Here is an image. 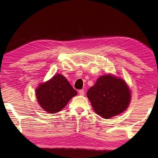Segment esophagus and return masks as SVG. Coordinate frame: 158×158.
I'll list each match as a JSON object with an SVG mask.
<instances>
[{
    "label": "esophagus",
    "mask_w": 158,
    "mask_h": 158,
    "mask_svg": "<svg viewBox=\"0 0 158 158\" xmlns=\"http://www.w3.org/2000/svg\"><path fill=\"white\" fill-rule=\"evenodd\" d=\"M78 93H79L80 95H81V96H84L85 91H84V90H83V89H80V90L78 91Z\"/></svg>",
    "instance_id": "obj_1"
}]
</instances>
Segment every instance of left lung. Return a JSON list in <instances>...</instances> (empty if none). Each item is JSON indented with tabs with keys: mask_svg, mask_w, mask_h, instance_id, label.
Masks as SVG:
<instances>
[{
	"mask_svg": "<svg viewBox=\"0 0 158 158\" xmlns=\"http://www.w3.org/2000/svg\"><path fill=\"white\" fill-rule=\"evenodd\" d=\"M87 96L95 112L106 119L125 111L131 98L127 83L110 74L98 78Z\"/></svg>",
	"mask_w": 158,
	"mask_h": 158,
	"instance_id": "8db88e82",
	"label": "left lung"
}]
</instances>
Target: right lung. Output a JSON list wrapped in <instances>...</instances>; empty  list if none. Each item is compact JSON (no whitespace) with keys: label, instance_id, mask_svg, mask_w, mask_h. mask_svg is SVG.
Here are the masks:
<instances>
[{"label":"right lung","instance_id":"add662e5","mask_svg":"<svg viewBox=\"0 0 158 158\" xmlns=\"http://www.w3.org/2000/svg\"><path fill=\"white\" fill-rule=\"evenodd\" d=\"M77 94L68 80L61 74H56L47 82L40 84L35 89L38 104L49 114H56L61 111Z\"/></svg>","mask_w":158,"mask_h":158}]
</instances>
